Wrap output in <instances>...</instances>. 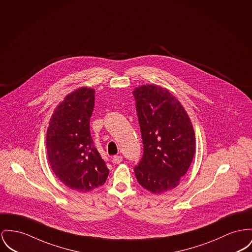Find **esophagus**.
I'll return each mask as SVG.
<instances>
[{
	"mask_svg": "<svg viewBox=\"0 0 252 252\" xmlns=\"http://www.w3.org/2000/svg\"><path fill=\"white\" fill-rule=\"evenodd\" d=\"M121 161H122V157H121V156H115V157L113 158V162L116 163V164L120 163Z\"/></svg>",
	"mask_w": 252,
	"mask_h": 252,
	"instance_id": "esophagus-1",
	"label": "esophagus"
}]
</instances>
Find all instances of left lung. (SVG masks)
Listing matches in <instances>:
<instances>
[{
	"label": "left lung",
	"instance_id": "left-lung-1",
	"mask_svg": "<svg viewBox=\"0 0 252 252\" xmlns=\"http://www.w3.org/2000/svg\"><path fill=\"white\" fill-rule=\"evenodd\" d=\"M143 142L134 175L146 190L161 194L180 184L193 160L195 133L185 108L165 88L142 85L133 92Z\"/></svg>",
	"mask_w": 252,
	"mask_h": 252
}]
</instances>
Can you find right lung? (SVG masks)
<instances>
[{
	"label": "right lung",
	"mask_w": 252,
	"mask_h": 252,
	"mask_svg": "<svg viewBox=\"0 0 252 252\" xmlns=\"http://www.w3.org/2000/svg\"><path fill=\"white\" fill-rule=\"evenodd\" d=\"M94 93L83 87L68 94L55 108L47 131V152L53 173L64 185L79 192L104 185L109 175L90 131Z\"/></svg>",
	"instance_id": "right-lung-1"
}]
</instances>
